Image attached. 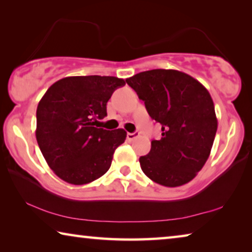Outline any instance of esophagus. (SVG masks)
<instances>
[{"label":"esophagus","instance_id":"esophagus-1","mask_svg":"<svg viewBox=\"0 0 252 252\" xmlns=\"http://www.w3.org/2000/svg\"><path fill=\"white\" fill-rule=\"evenodd\" d=\"M139 135V132H133V133H127L126 134V139L129 141H132V140H134L135 138H137Z\"/></svg>","mask_w":252,"mask_h":252}]
</instances>
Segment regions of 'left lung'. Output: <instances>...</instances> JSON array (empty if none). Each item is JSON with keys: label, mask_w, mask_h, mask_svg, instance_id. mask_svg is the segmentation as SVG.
<instances>
[{"label": "left lung", "mask_w": 252, "mask_h": 252, "mask_svg": "<svg viewBox=\"0 0 252 252\" xmlns=\"http://www.w3.org/2000/svg\"><path fill=\"white\" fill-rule=\"evenodd\" d=\"M151 119L161 125V139L139 159L143 173L166 187L190 182L210 157L218 119L214 103L196 79L175 69H153L126 78Z\"/></svg>", "instance_id": "8db88e82"}]
</instances>
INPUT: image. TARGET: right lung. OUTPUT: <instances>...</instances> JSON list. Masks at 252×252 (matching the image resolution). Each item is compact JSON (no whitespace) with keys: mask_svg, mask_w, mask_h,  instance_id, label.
<instances>
[{"mask_svg":"<svg viewBox=\"0 0 252 252\" xmlns=\"http://www.w3.org/2000/svg\"><path fill=\"white\" fill-rule=\"evenodd\" d=\"M123 85L125 79L113 76H70L54 83L40 99L35 138L63 181L84 185L109 170L126 132L94 126L106 117L107 101Z\"/></svg>","mask_w":252,"mask_h":252,"instance_id":"right-lung-1","label":"right lung"}]
</instances>
